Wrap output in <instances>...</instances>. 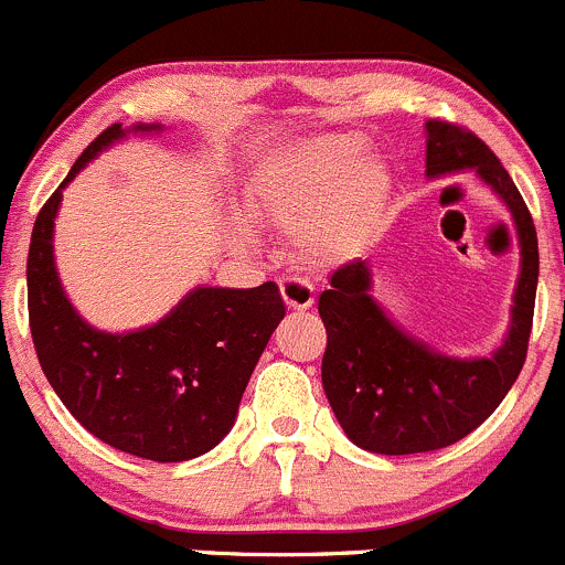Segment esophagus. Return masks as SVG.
I'll return each mask as SVG.
<instances>
[{
	"mask_svg": "<svg viewBox=\"0 0 565 565\" xmlns=\"http://www.w3.org/2000/svg\"><path fill=\"white\" fill-rule=\"evenodd\" d=\"M280 294L290 310H310L312 299H316V290H312V285L307 280H301V277H282Z\"/></svg>",
	"mask_w": 565,
	"mask_h": 565,
	"instance_id": "obj_1",
	"label": "esophagus"
}]
</instances>
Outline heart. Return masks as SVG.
<instances>
[{
  "label": "heart",
  "instance_id": "1",
  "mask_svg": "<svg viewBox=\"0 0 565 565\" xmlns=\"http://www.w3.org/2000/svg\"><path fill=\"white\" fill-rule=\"evenodd\" d=\"M393 175L367 156L356 134H327L288 150L244 192V216L294 233L307 266H334L360 255L387 214ZM242 242L247 236L242 233Z\"/></svg>",
  "mask_w": 565,
  "mask_h": 565
}]
</instances>
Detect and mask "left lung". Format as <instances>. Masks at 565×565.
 <instances>
[{"label": "left lung", "instance_id": "obj_1", "mask_svg": "<svg viewBox=\"0 0 565 565\" xmlns=\"http://www.w3.org/2000/svg\"><path fill=\"white\" fill-rule=\"evenodd\" d=\"M467 170L478 172L508 205L522 249L511 327L494 354L459 360L406 334L371 296L365 260L340 266L318 299L327 327L323 393L345 437L371 454H428L465 439L500 406L527 356L539 285L533 216L483 139L454 122L428 120V178Z\"/></svg>", "mask_w": 565, "mask_h": 565}]
</instances>
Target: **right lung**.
Masks as SVG:
<instances>
[{"label":"right lung","mask_w":565,"mask_h":565,"mask_svg":"<svg viewBox=\"0 0 565 565\" xmlns=\"http://www.w3.org/2000/svg\"><path fill=\"white\" fill-rule=\"evenodd\" d=\"M128 131L120 122L87 145L32 227L26 305L38 360L71 415L100 443L150 461L209 454L236 423L249 376L282 321L280 288H194L153 327L100 332L74 310L54 266L63 189Z\"/></svg>","instance_id":"right-lung-1"}]
</instances>
